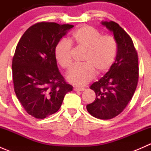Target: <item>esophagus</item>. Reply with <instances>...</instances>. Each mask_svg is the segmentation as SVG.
<instances>
[{"label":"esophagus","instance_id":"esophagus-1","mask_svg":"<svg viewBox=\"0 0 151 151\" xmlns=\"http://www.w3.org/2000/svg\"><path fill=\"white\" fill-rule=\"evenodd\" d=\"M74 90L75 91H84L85 88H77V87H75V88H74Z\"/></svg>","mask_w":151,"mask_h":151}]
</instances>
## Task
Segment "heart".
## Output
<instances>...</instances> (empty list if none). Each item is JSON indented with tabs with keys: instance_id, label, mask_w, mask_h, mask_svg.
<instances>
[{
	"instance_id": "b5f03b06",
	"label": "heart",
	"mask_w": 151,
	"mask_h": 151,
	"mask_svg": "<svg viewBox=\"0 0 151 151\" xmlns=\"http://www.w3.org/2000/svg\"><path fill=\"white\" fill-rule=\"evenodd\" d=\"M72 45L85 50L83 64L74 66L67 79L72 84L85 85L95 77L107 72L113 65L118 51V43L111 35H101L97 29L83 25L76 29L68 41H59L55 48V56L64 69L72 64Z\"/></svg>"
}]
</instances>
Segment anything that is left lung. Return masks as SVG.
<instances>
[{"mask_svg":"<svg viewBox=\"0 0 151 151\" xmlns=\"http://www.w3.org/2000/svg\"><path fill=\"white\" fill-rule=\"evenodd\" d=\"M102 25L113 32L118 43L116 59L109 71L91 85L96 99L86 108L92 116L108 120L121 113L133 97L139 67L137 52L130 36L114 21L103 22Z\"/></svg>","mask_w":151,"mask_h":151,"instance_id":"obj_1","label":"left lung"}]
</instances>
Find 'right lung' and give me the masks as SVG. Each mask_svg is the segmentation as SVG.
Returning <instances> with one entry per match:
<instances>
[{"mask_svg":"<svg viewBox=\"0 0 151 151\" xmlns=\"http://www.w3.org/2000/svg\"><path fill=\"white\" fill-rule=\"evenodd\" d=\"M74 25L39 22L25 30L12 59V78L17 97L27 113L44 119L58 111L73 87L57 66L55 48Z\"/></svg>","mask_w":151,"mask_h":151,"instance_id":"right-lung-1","label":"right lung"}]
</instances>
